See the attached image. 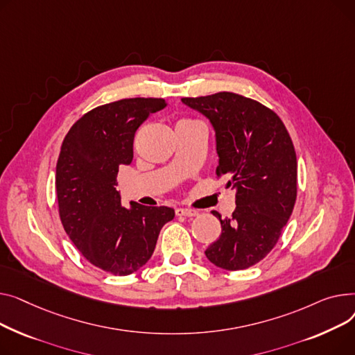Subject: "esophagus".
<instances>
[{"label":"esophagus","instance_id":"1","mask_svg":"<svg viewBox=\"0 0 355 355\" xmlns=\"http://www.w3.org/2000/svg\"><path fill=\"white\" fill-rule=\"evenodd\" d=\"M176 215L184 216V218H192V216H198V212L193 209H183V207H179V209H176Z\"/></svg>","mask_w":355,"mask_h":355}]
</instances>
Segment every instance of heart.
<instances>
[{
    "label": "heart",
    "instance_id": "1",
    "mask_svg": "<svg viewBox=\"0 0 355 355\" xmlns=\"http://www.w3.org/2000/svg\"><path fill=\"white\" fill-rule=\"evenodd\" d=\"M182 121H183V120H182Z\"/></svg>",
    "mask_w": 355,
    "mask_h": 355
}]
</instances>
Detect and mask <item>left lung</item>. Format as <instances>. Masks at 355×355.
I'll return each instance as SVG.
<instances>
[{
	"label": "left lung",
	"mask_w": 355,
	"mask_h": 355,
	"mask_svg": "<svg viewBox=\"0 0 355 355\" xmlns=\"http://www.w3.org/2000/svg\"><path fill=\"white\" fill-rule=\"evenodd\" d=\"M182 101L209 119L216 136L218 176H227L236 207L205 251L214 265L246 269L277 245L297 200V155L275 112L257 100L220 92Z\"/></svg>",
	"instance_id": "8db88e82"
}]
</instances>
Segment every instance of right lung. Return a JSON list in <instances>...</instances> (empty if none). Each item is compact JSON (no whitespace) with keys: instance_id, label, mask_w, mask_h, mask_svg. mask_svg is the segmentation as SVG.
<instances>
[{"instance_id":"1","label":"right lung","mask_w":355,"mask_h":355,"mask_svg":"<svg viewBox=\"0 0 355 355\" xmlns=\"http://www.w3.org/2000/svg\"><path fill=\"white\" fill-rule=\"evenodd\" d=\"M163 98H123L81 116L61 144L55 168L58 214L66 234L90 263L113 275H130L148 262L168 206L124 207L116 189L120 164L133 159L135 133Z\"/></svg>"}]
</instances>
